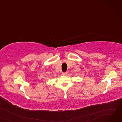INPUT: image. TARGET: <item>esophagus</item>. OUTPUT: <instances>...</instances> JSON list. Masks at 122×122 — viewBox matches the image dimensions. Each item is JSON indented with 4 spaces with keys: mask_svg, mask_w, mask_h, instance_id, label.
Here are the masks:
<instances>
[{
    "mask_svg": "<svg viewBox=\"0 0 122 122\" xmlns=\"http://www.w3.org/2000/svg\"><path fill=\"white\" fill-rule=\"evenodd\" d=\"M67 74H68V72H64V73H62V75H63V76H66V75H67Z\"/></svg>",
    "mask_w": 122,
    "mask_h": 122,
    "instance_id": "obj_1",
    "label": "esophagus"
}]
</instances>
